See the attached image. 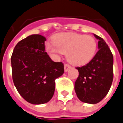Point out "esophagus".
Masks as SVG:
<instances>
[{
  "label": "esophagus",
  "instance_id": "obj_1",
  "mask_svg": "<svg viewBox=\"0 0 123 123\" xmlns=\"http://www.w3.org/2000/svg\"><path fill=\"white\" fill-rule=\"evenodd\" d=\"M71 68V67L68 64H65V72H67L68 70L70 69V68Z\"/></svg>",
  "mask_w": 123,
  "mask_h": 123
}]
</instances>
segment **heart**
<instances>
[{
	"label": "heart",
	"instance_id": "heart-1",
	"mask_svg": "<svg viewBox=\"0 0 123 123\" xmlns=\"http://www.w3.org/2000/svg\"><path fill=\"white\" fill-rule=\"evenodd\" d=\"M52 43H46V49L51 54H66L67 59L75 66L88 63L96 53V40L91 36L77 33H61L52 37Z\"/></svg>",
	"mask_w": 123,
	"mask_h": 123
}]
</instances>
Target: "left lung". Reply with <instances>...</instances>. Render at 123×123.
<instances>
[{
	"mask_svg": "<svg viewBox=\"0 0 123 123\" xmlns=\"http://www.w3.org/2000/svg\"><path fill=\"white\" fill-rule=\"evenodd\" d=\"M98 40V51L92 61L76 67L79 77L75 83L77 96L83 102L97 104L107 95L113 80V56L106 42L94 34Z\"/></svg>",
	"mask_w": 123,
	"mask_h": 123,
	"instance_id": "1",
	"label": "left lung"
}]
</instances>
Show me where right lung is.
<instances>
[{
    "label": "right lung",
    "instance_id": "1",
    "mask_svg": "<svg viewBox=\"0 0 123 123\" xmlns=\"http://www.w3.org/2000/svg\"><path fill=\"white\" fill-rule=\"evenodd\" d=\"M46 37L33 34L19 42L11 56L14 85L23 99L33 104L47 103L55 90V79L64 73V65L45 52Z\"/></svg>",
    "mask_w": 123,
    "mask_h": 123
}]
</instances>
